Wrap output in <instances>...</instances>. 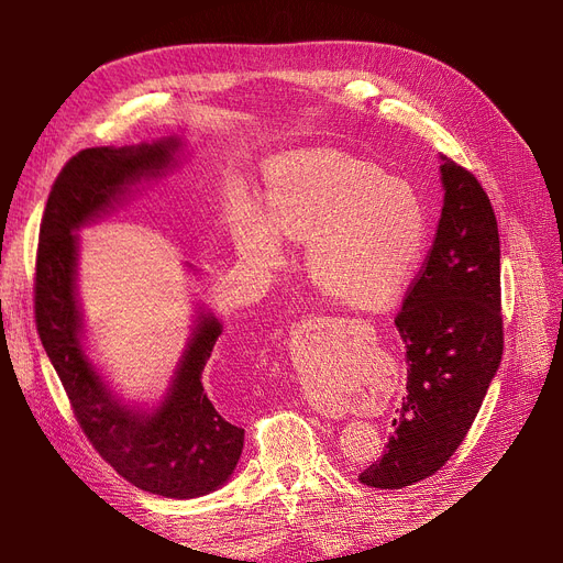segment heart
<instances>
[{
    "label": "heart",
    "instance_id": "obj_1",
    "mask_svg": "<svg viewBox=\"0 0 563 563\" xmlns=\"http://www.w3.org/2000/svg\"><path fill=\"white\" fill-rule=\"evenodd\" d=\"M236 251L262 269L285 262V240L306 242L312 280L353 308H383L410 285L427 244L424 207L408 185L342 155L280 162L264 212L232 219Z\"/></svg>",
    "mask_w": 563,
    "mask_h": 563
}]
</instances>
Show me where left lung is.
<instances>
[{
  "mask_svg": "<svg viewBox=\"0 0 563 563\" xmlns=\"http://www.w3.org/2000/svg\"><path fill=\"white\" fill-rule=\"evenodd\" d=\"M445 189L433 246L395 327L406 346V397L383 456L358 479L418 484L445 465L475 422L501 363L499 234L477 177L440 155Z\"/></svg>",
  "mask_w": 563,
  "mask_h": 563,
  "instance_id": "obj_1",
  "label": "left lung"
}]
</instances>
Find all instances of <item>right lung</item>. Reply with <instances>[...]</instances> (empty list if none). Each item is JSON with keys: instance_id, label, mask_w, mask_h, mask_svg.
<instances>
[{"instance_id": "obj_1", "label": "right lung", "mask_w": 563, "mask_h": 563, "mask_svg": "<svg viewBox=\"0 0 563 563\" xmlns=\"http://www.w3.org/2000/svg\"><path fill=\"white\" fill-rule=\"evenodd\" d=\"M185 141L86 147L58 173L41 223L36 327L86 438L136 488L191 499L221 488L240 463L244 429L214 406L202 372L223 333L221 319L196 306L187 346L157 404L125 401L88 356L77 289V232L125 205L141 183L180 164ZM189 266V264H187ZM194 274L198 269L189 266Z\"/></svg>"}]
</instances>
